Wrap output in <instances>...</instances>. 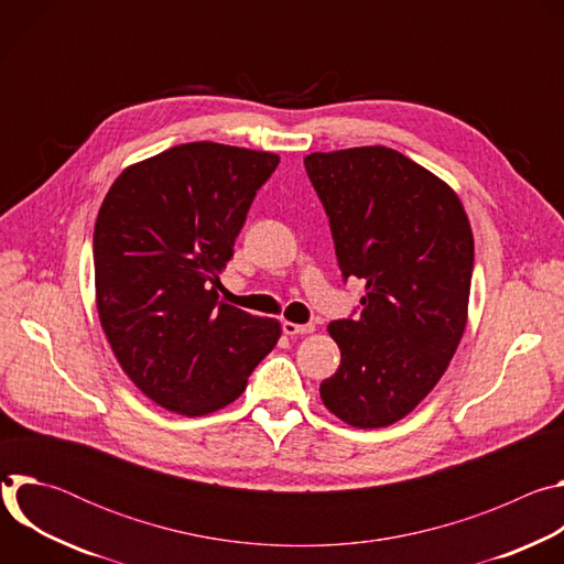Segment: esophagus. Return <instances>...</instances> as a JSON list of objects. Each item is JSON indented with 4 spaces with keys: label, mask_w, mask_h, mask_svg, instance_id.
Listing matches in <instances>:
<instances>
[{
    "label": "esophagus",
    "mask_w": 564,
    "mask_h": 564,
    "mask_svg": "<svg viewBox=\"0 0 564 564\" xmlns=\"http://www.w3.org/2000/svg\"><path fill=\"white\" fill-rule=\"evenodd\" d=\"M283 333L290 335V337H294V335H310V333H314V326L312 324H292V321H285Z\"/></svg>",
    "instance_id": "obj_1"
}]
</instances>
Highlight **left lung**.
Listing matches in <instances>:
<instances>
[{
	"mask_svg": "<svg viewBox=\"0 0 564 564\" xmlns=\"http://www.w3.org/2000/svg\"><path fill=\"white\" fill-rule=\"evenodd\" d=\"M303 163L344 279L366 281L361 314L328 326L341 364L318 392L355 429L390 426L435 388L462 341L470 223L442 178L394 149L314 151Z\"/></svg>",
	"mask_w": 564,
	"mask_h": 564,
	"instance_id": "obj_1",
	"label": "left lung"
}]
</instances>
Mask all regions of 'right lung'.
Masks as SVG:
<instances>
[{
	"instance_id": "right-lung-1",
	"label": "right lung",
	"mask_w": 564,
	"mask_h": 564,
	"mask_svg": "<svg viewBox=\"0 0 564 564\" xmlns=\"http://www.w3.org/2000/svg\"><path fill=\"white\" fill-rule=\"evenodd\" d=\"M279 155L187 142L129 165L94 231L96 305L127 377L158 406L209 415L248 386L281 324L218 301L257 189Z\"/></svg>"
}]
</instances>
